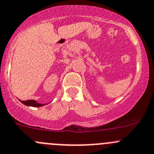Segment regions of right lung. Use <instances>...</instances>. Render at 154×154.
<instances>
[{
  "label": "right lung",
  "mask_w": 154,
  "mask_h": 154,
  "mask_svg": "<svg viewBox=\"0 0 154 154\" xmlns=\"http://www.w3.org/2000/svg\"><path fill=\"white\" fill-rule=\"evenodd\" d=\"M23 104L26 105V106H34V107H39V106H45V104H41V103H38L35 100H20Z\"/></svg>",
  "instance_id": "obj_1"
}]
</instances>
